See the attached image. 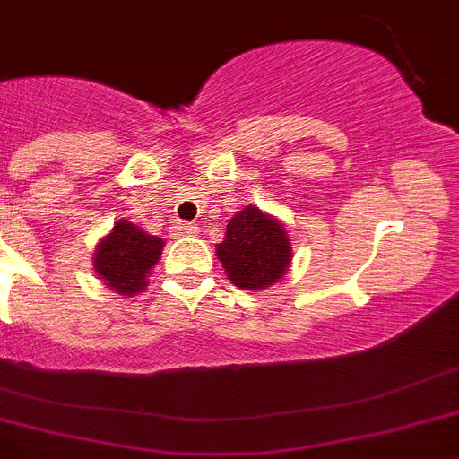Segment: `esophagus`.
Returning a JSON list of instances; mask_svg holds the SVG:
<instances>
[{
    "mask_svg": "<svg viewBox=\"0 0 459 459\" xmlns=\"http://www.w3.org/2000/svg\"><path fill=\"white\" fill-rule=\"evenodd\" d=\"M195 234H198V227L194 222L180 221L176 225V237H195Z\"/></svg>",
    "mask_w": 459,
    "mask_h": 459,
    "instance_id": "34e87169",
    "label": "esophagus"
}]
</instances>
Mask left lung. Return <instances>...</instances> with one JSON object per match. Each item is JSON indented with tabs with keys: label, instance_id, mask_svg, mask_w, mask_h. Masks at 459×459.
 I'll return each instance as SVG.
<instances>
[{
	"label": "left lung",
	"instance_id": "obj_1",
	"mask_svg": "<svg viewBox=\"0 0 459 459\" xmlns=\"http://www.w3.org/2000/svg\"><path fill=\"white\" fill-rule=\"evenodd\" d=\"M216 255L234 286L261 290L286 273L290 243L281 222L250 204L230 221Z\"/></svg>",
	"mask_w": 459,
	"mask_h": 459
}]
</instances>
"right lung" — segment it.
I'll return each mask as SVG.
<instances>
[{"mask_svg": "<svg viewBox=\"0 0 459 459\" xmlns=\"http://www.w3.org/2000/svg\"><path fill=\"white\" fill-rule=\"evenodd\" d=\"M164 241L143 234L133 222L119 221L94 252L99 277L119 295H134L146 286V277L161 255Z\"/></svg>", "mask_w": 459, "mask_h": 459, "instance_id": "obj_1", "label": "right lung"}]
</instances>
